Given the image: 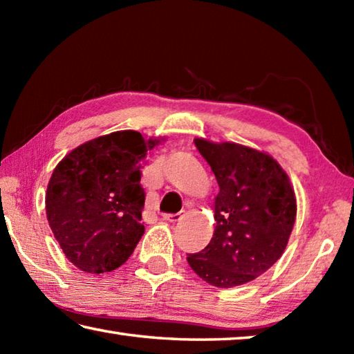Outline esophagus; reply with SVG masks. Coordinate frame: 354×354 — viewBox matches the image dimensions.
Returning <instances> with one entry per match:
<instances>
[{
	"label": "esophagus",
	"instance_id": "obj_1",
	"mask_svg": "<svg viewBox=\"0 0 354 354\" xmlns=\"http://www.w3.org/2000/svg\"><path fill=\"white\" fill-rule=\"evenodd\" d=\"M183 214H184V212H176V214H164V215H162V218H164L165 221H178L179 218L183 217Z\"/></svg>",
	"mask_w": 354,
	"mask_h": 354
}]
</instances>
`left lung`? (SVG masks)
<instances>
[{"instance_id": "left-lung-1", "label": "left lung", "mask_w": 354, "mask_h": 354, "mask_svg": "<svg viewBox=\"0 0 354 354\" xmlns=\"http://www.w3.org/2000/svg\"><path fill=\"white\" fill-rule=\"evenodd\" d=\"M194 143L220 192L214 237L187 262L206 283L230 289L253 281L283 254L297 217L295 194L272 156L230 142Z\"/></svg>"}]
</instances>
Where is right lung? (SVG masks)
Returning a JSON list of instances; mask_svg holds the SVG:
<instances>
[{"instance_id":"add662e5","label":"right lung","mask_w":354,"mask_h":354,"mask_svg":"<svg viewBox=\"0 0 354 354\" xmlns=\"http://www.w3.org/2000/svg\"><path fill=\"white\" fill-rule=\"evenodd\" d=\"M158 142L137 131H117L75 148L53 171L48 223L82 272H112L133 254L145 232L140 169Z\"/></svg>"}]
</instances>
